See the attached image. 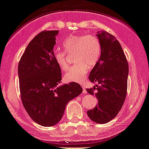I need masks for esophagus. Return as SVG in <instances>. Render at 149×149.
Returning <instances> with one entry per match:
<instances>
[{"mask_svg":"<svg viewBox=\"0 0 149 149\" xmlns=\"http://www.w3.org/2000/svg\"><path fill=\"white\" fill-rule=\"evenodd\" d=\"M82 88H83V90H82V93H87L86 90H85V88H83V87H82Z\"/></svg>","mask_w":149,"mask_h":149,"instance_id":"esophagus-1","label":"esophagus"}]
</instances>
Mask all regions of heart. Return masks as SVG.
<instances>
[{
  "instance_id": "1",
  "label": "heart",
  "mask_w": 149,
  "mask_h": 149,
  "mask_svg": "<svg viewBox=\"0 0 149 149\" xmlns=\"http://www.w3.org/2000/svg\"><path fill=\"white\" fill-rule=\"evenodd\" d=\"M66 51H54V58L62 70L69 67L67 54H74L76 64L66 72L64 78L70 82H80L88 72V67L92 68L99 60L101 45L99 39L93 34L85 35H72L63 42Z\"/></svg>"
}]
</instances>
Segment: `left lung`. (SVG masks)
I'll return each mask as SVG.
<instances>
[{
  "mask_svg": "<svg viewBox=\"0 0 149 149\" xmlns=\"http://www.w3.org/2000/svg\"><path fill=\"white\" fill-rule=\"evenodd\" d=\"M97 36L101 45V56L88 78L98 85L96 88L86 90L96 96L98 105L87 113L93 122L105 124L113 120L123 107L127 90L129 67L115 37L104 32H98Z\"/></svg>",
  "mask_w": 149,
  "mask_h": 149,
  "instance_id": "1",
  "label": "left lung"
}]
</instances>
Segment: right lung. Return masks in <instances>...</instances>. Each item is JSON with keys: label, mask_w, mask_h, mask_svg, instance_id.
I'll list each match as a JSON object with an SVG mask.
<instances>
[{"label": "right lung", "mask_w": 149, "mask_h": 149, "mask_svg": "<svg viewBox=\"0 0 149 149\" xmlns=\"http://www.w3.org/2000/svg\"><path fill=\"white\" fill-rule=\"evenodd\" d=\"M58 30L42 31L28 44L18 66L21 100L32 120L54 126L64 115L67 103L82 92L76 82L58 85L61 71L54 56Z\"/></svg>", "instance_id": "1"}]
</instances>
